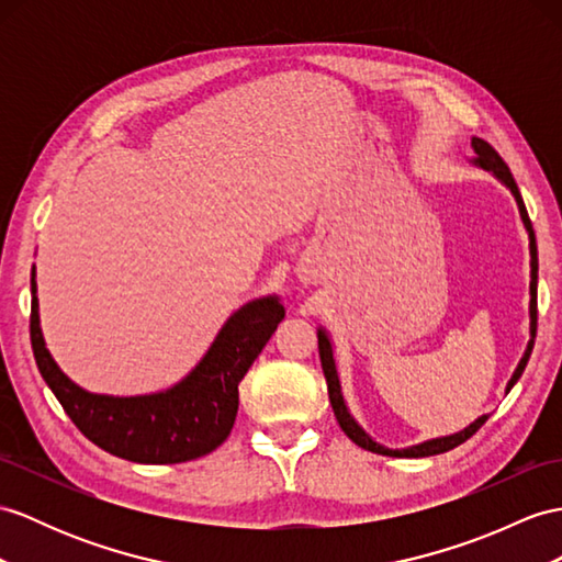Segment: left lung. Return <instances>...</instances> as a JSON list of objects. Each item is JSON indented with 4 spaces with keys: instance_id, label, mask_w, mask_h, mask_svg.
<instances>
[{
    "instance_id": "8db88e82",
    "label": "left lung",
    "mask_w": 562,
    "mask_h": 562,
    "mask_svg": "<svg viewBox=\"0 0 562 562\" xmlns=\"http://www.w3.org/2000/svg\"><path fill=\"white\" fill-rule=\"evenodd\" d=\"M472 147L476 153V164L479 167H484L486 171H494L496 178H501V181L510 188V193L515 195L517 200V207H519V216H522V222L529 231V255H531V283H529V293H531V300H529V317H531V326H529V334H531V340L527 346V352L525 358L519 360L515 374L510 379L508 384V391L517 384V379L522 376L525 367L529 362V355H531V348H533V338H537V281H539V257H537V236H533V228H531V222H529V214H527V207H525V200L522 195H519V188L515 183V178L508 169V164L503 161V157L496 153L494 147H491L486 140L482 138H472ZM319 336V360H322V369H324V379H326V389H328V401H331V407H334V415L340 424V429L346 431L348 439L352 443H358L360 448L364 450H372V453H379V456H391V458H427V456H439V453H446V450H453L456 446L464 443L470 439V436H474L479 429L484 427V422L488 419L486 415L479 417L474 424H470L468 429L460 431V434H453V436H446V439H434V441H427V443H419V446H413V448H405V450H389L384 446H379L376 441L369 439V436L358 427V422H355L348 413V407L344 403V393H340V384H338V374H336V364H334V352H331V344H328V338L324 331L317 334Z\"/></svg>"
}]
</instances>
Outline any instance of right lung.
I'll return each mask as SVG.
<instances>
[{"instance_id": "1", "label": "right lung", "mask_w": 562, "mask_h": 562, "mask_svg": "<svg viewBox=\"0 0 562 562\" xmlns=\"http://www.w3.org/2000/svg\"><path fill=\"white\" fill-rule=\"evenodd\" d=\"M31 293L33 355L64 413L94 446L143 464L195 460L226 441L238 413V384L285 314L277 297L255 300L226 322L202 362L181 384L140 398H109L78 389L61 374L40 331L35 271Z\"/></svg>"}]
</instances>
